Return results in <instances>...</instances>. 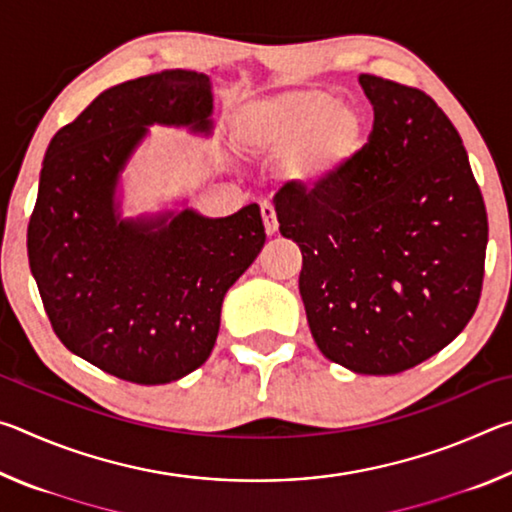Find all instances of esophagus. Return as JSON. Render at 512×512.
<instances>
[{
    "label": "esophagus",
    "instance_id": "34e87169",
    "mask_svg": "<svg viewBox=\"0 0 512 512\" xmlns=\"http://www.w3.org/2000/svg\"><path fill=\"white\" fill-rule=\"evenodd\" d=\"M262 219H264V230L266 235H275L277 232V214L271 203H262Z\"/></svg>",
    "mask_w": 512,
    "mask_h": 512
}]
</instances>
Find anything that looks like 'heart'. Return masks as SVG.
<instances>
[{"label": "heart", "instance_id": "obj_1", "mask_svg": "<svg viewBox=\"0 0 512 512\" xmlns=\"http://www.w3.org/2000/svg\"><path fill=\"white\" fill-rule=\"evenodd\" d=\"M241 137L268 160H291V176L305 185L332 183L366 146V117L323 88H298L253 101L241 112Z\"/></svg>", "mask_w": 512, "mask_h": 512}]
</instances>
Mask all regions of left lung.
<instances>
[{
  "label": "left lung",
  "mask_w": 512,
  "mask_h": 512,
  "mask_svg": "<svg viewBox=\"0 0 512 512\" xmlns=\"http://www.w3.org/2000/svg\"><path fill=\"white\" fill-rule=\"evenodd\" d=\"M368 144L332 183H284L282 237L302 253L300 296L329 361L397 375L452 343L483 287L488 214L461 135L429 94L361 74Z\"/></svg>",
  "instance_id": "obj_1"
}]
</instances>
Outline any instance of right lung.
<instances>
[{
  "mask_svg": "<svg viewBox=\"0 0 512 512\" xmlns=\"http://www.w3.org/2000/svg\"><path fill=\"white\" fill-rule=\"evenodd\" d=\"M210 76L187 69L101 92L51 137L27 230L29 266L69 352L124 381L169 384L203 366L228 289L255 262L259 205L121 219L115 189L151 124L212 131Z\"/></svg>",
  "mask_w": 512,
  "mask_h": 512,
  "instance_id": "add662e5",
  "label": "right lung"
}]
</instances>
